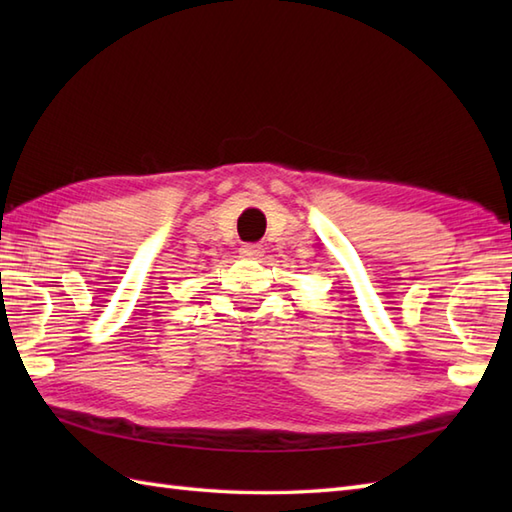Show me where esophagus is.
Listing matches in <instances>:
<instances>
[{
	"label": "esophagus",
	"instance_id": "obj_1",
	"mask_svg": "<svg viewBox=\"0 0 512 512\" xmlns=\"http://www.w3.org/2000/svg\"><path fill=\"white\" fill-rule=\"evenodd\" d=\"M262 253H264V248L259 244H244L242 248H239V255H242L244 259H257V257H262Z\"/></svg>",
	"mask_w": 512,
	"mask_h": 512
}]
</instances>
